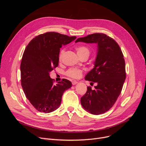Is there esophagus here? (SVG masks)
I'll return each instance as SVG.
<instances>
[{
    "label": "esophagus",
    "instance_id": "1",
    "mask_svg": "<svg viewBox=\"0 0 146 146\" xmlns=\"http://www.w3.org/2000/svg\"><path fill=\"white\" fill-rule=\"evenodd\" d=\"M78 83V82H77V81H72V84L73 85H76V84Z\"/></svg>",
    "mask_w": 146,
    "mask_h": 146
}]
</instances>
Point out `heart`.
<instances>
[{
  "mask_svg": "<svg viewBox=\"0 0 146 146\" xmlns=\"http://www.w3.org/2000/svg\"><path fill=\"white\" fill-rule=\"evenodd\" d=\"M76 50L77 51V54L81 58L85 56H89L91 50L90 48L85 45H79L76 47ZM64 53V50L62 49L59 54V60H61L62 58V56ZM82 73V70L77 68H70L68 69L66 72V75L69 77L72 78H77L80 77Z\"/></svg>",
  "mask_w": 146,
  "mask_h": 146,
  "instance_id": "1",
  "label": "heart"
}]
</instances>
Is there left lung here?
<instances>
[{
	"instance_id": "obj_1",
	"label": "left lung",
	"mask_w": 146,
	"mask_h": 146,
	"mask_svg": "<svg viewBox=\"0 0 146 146\" xmlns=\"http://www.w3.org/2000/svg\"><path fill=\"white\" fill-rule=\"evenodd\" d=\"M98 44L94 67L87 74L85 80L97 83L92 90L88 86L81 98L84 109L92 114H103L111 108L120 95L126 77L125 63L118 44L104 33H94L79 38L76 42Z\"/></svg>"
}]
</instances>
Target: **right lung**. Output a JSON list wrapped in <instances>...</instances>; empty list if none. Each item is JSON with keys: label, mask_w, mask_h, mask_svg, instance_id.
Here are the masks:
<instances>
[{"label": "right lung", "mask_w": 146, "mask_h": 146, "mask_svg": "<svg viewBox=\"0 0 146 146\" xmlns=\"http://www.w3.org/2000/svg\"><path fill=\"white\" fill-rule=\"evenodd\" d=\"M76 39L56 32H46L34 38L26 47L21 63V85L26 98L40 112L58 108L63 92L72 86L67 79L54 84L49 72L58 66L62 46Z\"/></svg>", "instance_id": "1"}]
</instances>
